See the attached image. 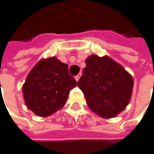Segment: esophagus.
I'll list each match as a JSON object with an SVG mask.
<instances>
[{"label":"esophagus","mask_w":154,"mask_h":154,"mask_svg":"<svg viewBox=\"0 0 154 154\" xmlns=\"http://www.w3.org/2000/svg\"><path fill=\"white\" fill-rule=\"evenodd\" d=\"M80 76H81V73H79V75H76L75 76V80H76V81H79V79H80Z\"/></svg>","instance_id":"1"}]
</instances>
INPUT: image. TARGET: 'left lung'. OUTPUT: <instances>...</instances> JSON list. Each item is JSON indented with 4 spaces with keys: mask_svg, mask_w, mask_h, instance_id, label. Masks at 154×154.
Returning <instances> with one entry per match:
<instances>
[{
    "mask_svg": "<svg viewBox=\"0 0 154 154\" xmlns=\"http://www.w3.org/2000/svg\"><path fill=\"white\" fill-rule=\"evenodd\" d=\"M78 82L89 109L103 118H113L129 104L132 76L109 57L92 54Z\"/></svg>",
    "mask_w": 154,
    "mask_h": 154,
    "instance_id": "obj_1",
    "label": "left lung"
}]
</instances>
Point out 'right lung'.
I'll return each mask as SVG.
<instances>
[{
  "label": "right lung",
  "mask_w": 154,
  "mask_h": 154,
  "mask_svg": "<svg viewBox=\"0 0 154 154\" xmlns=\"http://www.w3.org/2000/svg\"><path fill=\"white\" fill-rule=\"evenodd\" d=\"M75 86L68 66L51 57L42 59L31 70L23 86V94L29 109L40 117H47L64 107Z\"/></svg>",
  "instance_id": "obj_1"
}]
</instances>
